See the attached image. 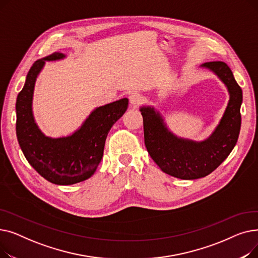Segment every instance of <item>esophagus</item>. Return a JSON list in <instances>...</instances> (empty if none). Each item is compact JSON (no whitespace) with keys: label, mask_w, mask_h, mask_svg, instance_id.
<instances>
[{"label":"esophagus","mask_w":258,"mask_h":258,"mask_svg":"<svg viewBox=\"0 0 258 258\" xmlns=\"http://www.w3.org/2000/svg\"><path fill=\"white\" fill-rule=\"evenodd\" d=\"M141 101H142V96L139 93L135 92L130 95V102H131L132 106H134V107L138 106L141 103Z\"/></svg>","instance_id":"34e87169"}]
</instances>
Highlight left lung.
Returning <instances> with one entry per match:
<instances>
[{"instance_id":"1","label":"left lung","mask_w":258,"mask_h":258,"mask_svg":"<svg viewBox=\"0 0 258 258\" xmlns=\"http://www.w3.org/2000/svg\"><path fill=\"white\" fill-rule=\"evenodd\" d=\"M218 76L228 90L226 110L210 136L203 141L178 137L167 127L163 116L154 106L143 105L146 150L161 170L182 180L204 178L218 168L234 148L240 131L242 91L232 71L223 61L201 64Z\"/></svg>"}]
</instances>
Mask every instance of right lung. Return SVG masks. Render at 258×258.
<instances>
[{
	"mask_svg": "<svg viewBox=\"0 0 258 258\" xmlns=\"http://www.w3.org/2000/svg\"><path fill=\"white\" fill-rule=\"evenodd\" d=\"M66 58L60 52L36 60L27 74L17 98V137L29 164L47 181L56 185H72L91 178L103 156L104 143L115 122L126 111L128 99L95 107L74 133L52 138L35 122L32 101L35 81L46 61Z\"/></svg>",
	"mask_w": 258,
	"mask_h": 258,
	"instance_id": "obj_1",
	"label": "right lung"
}]
</instances>
